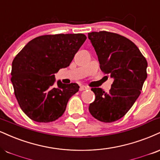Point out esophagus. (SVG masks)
Returning <instances> with one entry per match:
<instances>
[{
	"mask_svg": "<svg viewBox=\"0 0 160 160\" xmlns=\"http://www.w3.org/2000/svg\"><path fill=\"white\" fill-rule=\"evenodd\" d=\"M87 89H88V86H83V85L80 86V91H84V90H87Z\"/></svg>",
	"mask_w": 160,
	"mask_h": 160,
	"instance_id": "34e87169",
	"label": "esophagus"
}]
</instances>
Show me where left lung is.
<instances>
[{"label": "left lung", "mask_w": 160, "mask_h": 160, "mask_svg": "<svg viewBox=\"0 0 160 160\" xmlns=\"http://www.w3.org/2000/svg\"><path fill=\"white\" fill-rule=\"evenodd\" d=\"M88 37L101 70L114 80L108 93L101 88H92L95 100L88 110L100 122H115L130 110L141 94L147 78V60L133 42L119 34L92 32Z\"/></svg>", "instance_id": "obj_1"}]
</instances>
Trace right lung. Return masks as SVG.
<instances>
[{
	"instance_id": "1",
	"label": "right lung",
	"mask_w": 160,
	"mask_h": 160,
	"mask_svg": "<svg viewBox=\"0 0 160 160\" xmlns=\"http://www.w3.org/2000/svg\"><path fill=\"white\" fill-rule=\"evenodd\" d=\"M86 36L82 33L36 37L23 48L12 64L11 81L21 109L37 122H53L62 115L77 83H55V73L66 68Z\"/></svg>"
}]
</instances>
